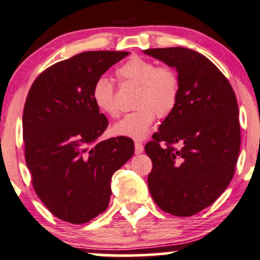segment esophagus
I'll use <instances>...</instances> for the list:
<instances>
[{"mask_svg":"<svg viewBox=\"0 0 260 260\" xmlns=\"http://www.w3.org/2000/svg\"><path fill=\"white\" fill-rule=\"evenodd\" d=\"M143 152V145L141 142H135V153L136 154H140V153Z\"/></svg>","mask_w":260,"mask_h":260,"instance_id":"obj_1","label":"esophagus"}]
</instances>
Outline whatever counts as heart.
Listing matches in <instances>:
<instances>
[{"instance_id": "b5f03b06", "label": "heart", "mask_w": 260, "mask_h": 260, "mask_svg": "<svg viewBox=\"0 0 260 260\" xmlns=\"http://www.w3.org/2000/svg\"><path fill=\"white\" fill-rule=\"evenodd\" d=\"M121 83L139 85L135 96V111L124 115L114 124L113 134L134 140L145 139L155 117L164 118L177 106L179 99L178 75L168 66H158L154 61L134 56L115 71ZM91 99L96 107L108 117L120 113L115 99V86L108 77L100 76L91 86Z\"/></svg>"}]
</instances>
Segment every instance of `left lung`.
Wrapping results in <instances>:
<instances>
[{
	"label": "left lung",
	"mask_w": 260,
	"mask_h": 260,
	"mask_svg": "<svg viewBox=\"0 0 260 260\" xmlns=\"http://www.w3.org/2000/svg\"><path fill=\"white\" fill-rule=\"evenodd\" d=\"M145 53L176 67L181 84L177 106L145 146L153 162L150 195L165 212L193 216L213 204L235 174L241 145L235 92L218 67L195 50ZM177 143L179 149L173 147Z\"/></svg>",
	"instance_id": "left-lung-1"
}]
</instances>
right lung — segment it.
Here are the masks:
<instances>
[{"mask_svg": "<svg viewBox=\"0 0 260 260\" xmlns=\"http://www.w3.org/2000/svg\"><path fill=\"white\" fill-rule=\"evenodd\" d=\"M127 52H84L54 63L32 83L22 113L32 187L59 219L83 224L106 211L111 179L134 154V141H98L108 119L91 99L95 79Z\"/></svg>", "mask_w": 260, "mask_h": 260, "instance_id": "add662e5", "label": "right lung"}]
</instances>
